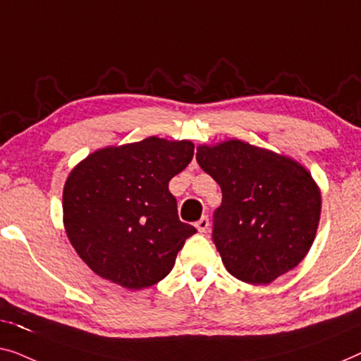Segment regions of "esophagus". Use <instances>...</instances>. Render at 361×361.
<instances>
[{"label":"esophagus","mask_w":361,"mask_h":361,"mask_svg":"<svg viewBox=\"0 0 361 361\" xmlns=\"http://www.w3.org/2000/svg\"><path fill=\"white\" fill-rule=\"evenodd\" d=\"M196 229L200 231V232H206L207 231V227H209V219H207V216H202L200 221L196 222Z\"/></svg>","instance_id":"esophagus-1"}]
</instances>
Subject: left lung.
I'll return each mask as SVG.
<instances>
[{
    "label": "left lung",
    "mask_w": 361,
    "mask_h": 361,
    "mask_svg": "<svg viewBox=\"0 0 361 361\" xmlns=\"http://www.w3.org/2000/svg\"><path fill=\"white\" fill-rule=\"evenodd\" d=\"M196 160L222 191L212 242L227 271L240 281L268 284L298 267L321 217V191L311 173L242 140L201 145Z\"/></svg>",
    "instance_id": "1"
}]
</instances>
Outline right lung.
Here are the masks:
<instances>
[{
    "instance_id": "obj_1",
    "label": "right lung",
    "mask_w": 361,
    "mask_h": 361,
    "mask_svg": "<svg viewBox=\"0 0 361 361\" xmlns=\"http://www.w3.org/2000/svg\"><path fill=\"white\" fill-rule=\"evenodd\" d=\"M195 145L149 137L106 147L78 164L63 188V224L86 265L128 289L169 275L196 229L180 221L169 181L192 160Z\"/></svg>"
}]
</instances>
